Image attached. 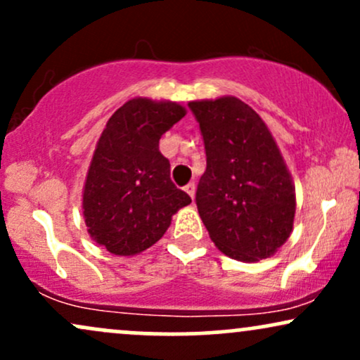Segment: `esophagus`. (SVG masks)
Listing matches in <instances>:
<instances>
[{
	"label": "esophagus",
	"instance_id": "esophagus-1",
	"mask_svg": "<svg viewBox=\"0 0 360 360\" xmlns=\"http://www.w3.org/2000/svg\"><path fill=\"white\" fill-rule=\"evenodd\" d=\"M184 191L191 196V200H194V194H196V186H194V183H189L188 186H184Z\"/></svg>",
	"mask_w": 360,
	"mask_h": 360
}]
</instances>
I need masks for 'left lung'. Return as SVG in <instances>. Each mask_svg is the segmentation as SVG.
Returning <instances> with one entry per match:
<instances>
[{
  "label": "left lung",
  "mask_w": 360,
  "mask_h": 360,
  "mask_svg": "<svg viewBox=\"0 0 360 360\" xmlns=\"http://www.w3.org/2000/svg\"><path fill=\"white\" fill-rule=\"evenodd\" d=\"M205 140L196 206L218 250L242 262L274 255L292 232V177L264 120L235 96L189 101Z\"/></svg>",
  "instance_id": "1"
}]
</instances>
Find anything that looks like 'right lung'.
<instances>
[{"label":"right lung","mask_w":360,"mask_h":360,"mask_svg":"<svg viewBox=\"0 0 360 360\" xmlns=\"http://www.w3.org/2000/svg\"><path fill=\"white\" fill-rule=\"evenodd\" d=\"M184 115L179 103L134 98L106 123L82 188V214L89 237L110 254L147 250L191 203L159 150L160 137Z\"/></svg>","instance_id":"add662e5"}]
</instances>
